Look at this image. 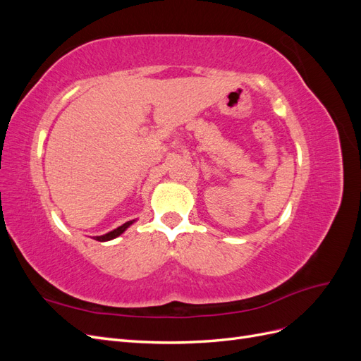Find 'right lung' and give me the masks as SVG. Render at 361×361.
<instances>
[{
    "label": "right lung",
    "instance_id": "add662e5",
    "mask_svg": "<svg viewBox=\"0 0 361 361\" xmlns=\"http://www.w3.org/2000/svg\"><path fill=\"white\" fill-rule=\"evenodd\" d=\"M135 220H133V221H128V223H125V224H122V226H118L117 228H114V231H111V232H108V233H105V235H102V236H94V239L96 241H101V243H105V241H111V239H114V238H117V236H120L122 235L126 228L133 224Z\"/></svg>",
    "mask_w": 361,
    "mask_h": 361
}]
</instances>
